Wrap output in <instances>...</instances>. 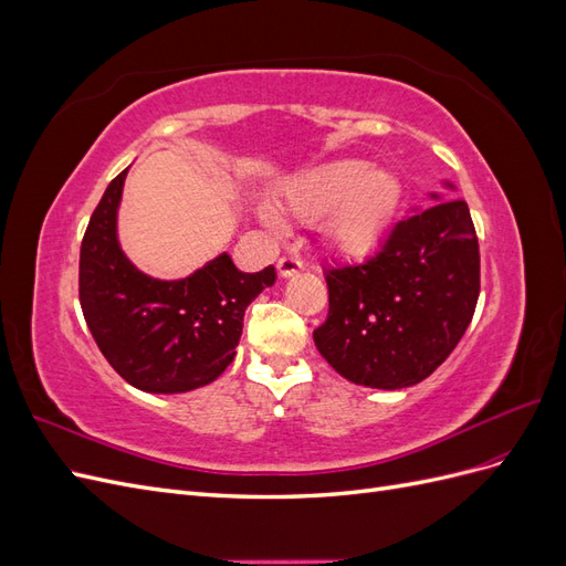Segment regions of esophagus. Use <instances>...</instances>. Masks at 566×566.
Wrapping results in <instances>:
<instances>
[{
  "instance_id": "obj_1",
  "label": "esophagus",
  "mask_w": 566,
  "mask_h": 566,
  "mask_svg": "<svg viewBox=\"0 0 566 566\" xmlns=\"http://www.w3.org/2000/svg\"><path fill=\"white\" fill-rule=\"evenodd\" d=\"M302 260L300 256H283V260L279 262V273L283 279H290V276H295V273H300L302 271Z\"/></svg>"
}]
</instances>
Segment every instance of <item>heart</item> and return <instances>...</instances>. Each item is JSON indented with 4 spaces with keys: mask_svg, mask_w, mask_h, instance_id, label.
Masks as SVG:
<instances>
[{
    "mask_svg": "<svg viewBox=\"0 0 566 566\" xmlns=\"http://www.w3.org/2000/svg\"><path fill=\"white\" fill-rule=\"evenodd\" d=\"M401 181L389 169L368 167L366 160H333L290 179L273 202L262 210L269 227L281 221L323 224L328 243L345 256H368L389 233L401 205Z\"/></svg>",
    "mask_w": 566,
    "mask_h": 566,
    "instance_id": "1",
    "label": "heart"
}]
</instances>
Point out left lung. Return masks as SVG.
Instances as JSON below:
<instances>
[{
    "label": "left lung",
    "mask_w": 566,
    "mask_h": 566,
    "mask_svg": "<svg viewBox=\"0 0 566 566\" xmlns=\"http://www.w3.org/2000/svg\"><path fill=\"white\" fill-rule=\"evenodd\" d=\"M451 188L453 184L443 181ZM358 266L325 271L331 310L314 331L342 378L375 389L422 382L455 349L479 297V243L465 200L430 193Z\"/></svg>",
    "instance_id": "obj_1"
}]
</instances>
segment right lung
Instances as JSON below:
<instances>
[{"mask_svg":"<svg viewBox=\"0 0 566 566\" xmlns=\"http://www.w3.org/2000/svg\"><path fill=\"white\" fill-rule=\"evenodd\" d=\"M129 167L106 188L80 248V304L108 364L132 387L179 394L210 385L233 361L248 304L276 269L238 271L227 252L177 281L136 269L119 248L117 210Z\"/></svg>","mask_w":566,"mask_h":566,"instance_id":"add662e5","label":"right lung"}]
</instances>
